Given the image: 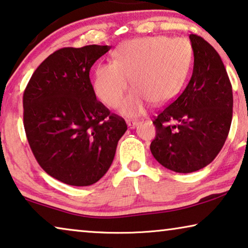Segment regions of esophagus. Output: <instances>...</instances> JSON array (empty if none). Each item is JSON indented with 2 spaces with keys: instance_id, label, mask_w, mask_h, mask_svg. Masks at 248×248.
Segmentation results:
<instances>
[{
  "instance_id": "obj_1",
  "label": "esophagus",
  "mask_w": 248,
  "mask_h": 248,
  "mask_svg": "<svg viewBox=\"0 0 248 248\" xmlns=\"http://www.w3.org/2000/svg\"><path fill=\"white\" fill-rule=\"evenodd\" d=\"M126 124L128 128H135L139 125V121H127Z\"/></svg>"
}]
</instances>
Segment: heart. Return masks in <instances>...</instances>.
Instances as JSON below:
<instances>
[{
	"instance_id": "1",
	"label": "heart",
	"mask_w": 248,
	"mask_h": 248,
	"mask_svg": "<svg viewBox=\"0 0 248 248\" xmlns=\"http://www.w3.org/2000/svg\"><path fill=\"white\" fill-rule=\"evenodd\" d=\"M192 49L184 38L164 35L124 42L114 52V62L96 67L93 88L100 102L116 107L130 87L134 91L120 105L125 116L144 113L150 103L166 105L184 87L191 63Z\"/></svg>"
}]
</instances>
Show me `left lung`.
Listing matches in <instances>:
<instances>
[{
    "label": "left lung",
    "mask_w": 248,
    "mask_h": 248,
    "mask_svg": "<svg viewBox=\"0 0 248 248\" xmlns=\"http://www.w3.org/2000/svg\"><path fill=\"white\" fill-rule=\"evenodd\" d=\"M193 70L181 95L153 124L150 149L161 166L178 173L198 171L219 153L232 118V89L220 56L202 37L189 35Z\"/></svg>",
    "instance_id": "left-lung-1"
}]
</instances>
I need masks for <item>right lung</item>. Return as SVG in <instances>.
Wrapping results in <instances>:
<instances>
[{"mask_svg":"<svg viewBox=\"0 0 248 248\" xmlns=\"http://www.w3.org/2000/svg\"><path fill=\"white\" fill-rule=\"evenodd\" d=\"M112 48L85 46L57 50L42 62L23 94V124L32 153L52 178L86 186L108 170L127 130L96 98L93 64Z\"/></svg>","mask_w":248,"mask_h":248,"instance_id":"add662e5","label":"right lung"}]
</instances>
